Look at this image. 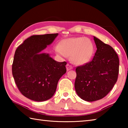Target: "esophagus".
Returning <instances> with one entry per match:
<instances>
[{"instance_id": "1", "label": "esophagus", "mask_w": 128, "mask_h": 128, "mask_svg": "<svg viewBox=\"0 0 128 128\" xmlns=\"http://www.w3.org/2000/svg\"><path fill=\"white\" fill-rule=\"evenodd\" d=\"M66 70H71V69H73V68H72V66H70V65L69 64H66Z\"/></svg>"}]
</instances>
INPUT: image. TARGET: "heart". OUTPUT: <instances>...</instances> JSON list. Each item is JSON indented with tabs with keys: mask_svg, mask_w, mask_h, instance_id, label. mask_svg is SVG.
<instances>
[{
	"mask_svg": "<svg viewBox=\"0 0 128 128\" xmlns=\"http://www.w3.org/2000/svg\"><path fill=\"white\" fill-rule=\"evenodd\" d=\"M54 50L63 59H66L70 55L72 62L78 66L85 65L90 62L95 51L92 41L84 36L65 39L60 44H56Z\"/></svg>",
	"mask_w": 128,
	"mask_h": 128,
	"instance_id": "heart-1",
	"label": "heart"
}]
</instances>
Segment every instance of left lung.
I'll return each instance as SVG.
<instances>
[{"mask_svg":"<svg viewBox=\"0 0 128 128\" xmlns=\"http://www.w3.org/2000/svg\"><path fill=\"white\" fill-rule=\"evenodd\" d=\"M96 51L92 62L76 69V92L80 98L94 102L106 96L118 80L119 59L114 48L94 36Z\"/></svg>","mask_w":128,"mask_h":128,"instance_id":"left-lung-1","label":"left lung"}]
</instances>
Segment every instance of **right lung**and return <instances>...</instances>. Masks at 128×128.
<instances>
[{
	"mask_svg": "<svg viewBox=\"0 0 128 128\" xmlns=\"http://www.w3.org/2000/svg\"><path fill=\"white\" fill-rule=\"evenodd\" d=\"M58 36H32L15 51L13 76L21 94L32 100L43 102L52 98L59 79L66 72V62H56L42 51Z\"/></svg>",
	"mask_w": 128,
	"mask_h": 128,
	"instance_id": "add662e5",
	"label": "right lung"
}]
</instances>
